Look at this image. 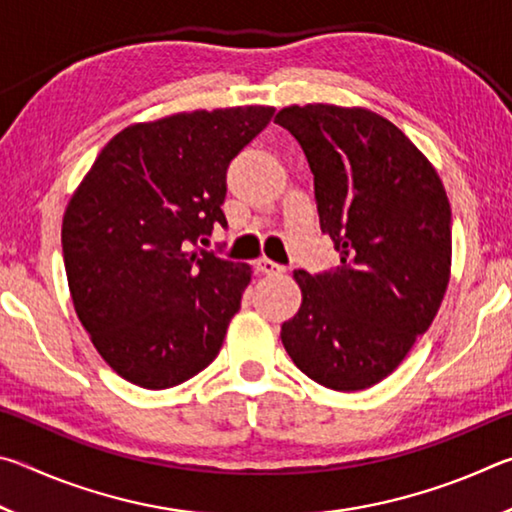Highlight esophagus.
Masks as SVG:
<instances>
[{"label":"esophagus","mask_w":512,"mask_h":512,"mask_svg":"<svg viewBox=\"0 0 512 512\" xmlns=\"http://www.w3.org/2000/svg\"><path fill=\"white\" fill-rule=\"evenodd\" d=\"M255 268H257V273H266V275H277V273H284V266L275 264V262H271V259H266V257L257 259V262H255Z\"/></svg>","instance_id":"34e87169"}]
</instances>
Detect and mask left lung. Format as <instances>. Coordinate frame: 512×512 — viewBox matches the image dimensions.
<instances>
[{
	"label": "left lung",
	"instance_id": "1",
	"mask_svg": "<svg viewBox=\"0 0 512 512\" xmlns=\"http://www.w3.org/2000/svg\"><path fill=\"white\" fill-rule=\"evenodd\" d=\"M275 124L314 173L320 230L341 266L293 277L300 311L282 343L309 379L363 391L386 379L427 332L452 266V207L436 169L391 121L363 108L291 106Z\"/></svg>",
	"mask_w": 512,
	"mask_h": 512
}]
</instances>
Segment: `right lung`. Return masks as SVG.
Here are the masks:
<instances>
[{
	"label": "right lung",
	"mask_w": 512,
	"mask_h": 512,
	"mask_svg": "<svg viewBox=\"0 0 512 512\" xmlns=\"http://www.w3.org/2000/svg\"><path fill=\"white\" fill-rule=\"evenodd\" d=\"M273 108L180 112L103 146L63 216L74 309L103 361L162 391L219 354L250 266L198 246L228 228L225 171Z\"/></svg>",
	"instance_id": "right-lung-1"
}]
</instances>
